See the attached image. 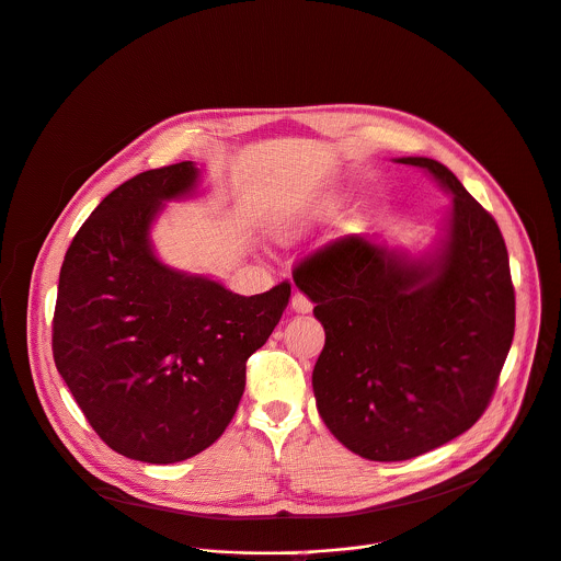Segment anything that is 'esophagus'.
<instances>
[{
	"label": "esophagus",
	"instance_id": "obj_1",
	"mask_svg": "<svg viewBox=\"0 0 561 561\" xmlns=\"http://www.w3.org/2000/svg\"><path fill=\"white\" fill-rule=\"evenodd\" d=\"M291 307H294V311H298V313H309L311 309H313V302L302 294V291H294V296H291Z\"/></svg>",
	"mask_w": 561,
	"mask_h": 561
}]
</instances>
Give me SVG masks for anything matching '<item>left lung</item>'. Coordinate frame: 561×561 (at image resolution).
<instances>
[{"instance_id":"8db88e82","label":"left lung","mask_w":561,"mask_h":561,"mask_svg":"<svg viewBox=\"0 0 561 561\" xmlns=\"http://www.w3.org/2000/svg\"><path fill=\"white\" fill-rule=\"evenodd\" d=\"M400 163L454 192L437 259L407 261L354 234L313 250L294 272L327 335L311 378L320 417L374 462L411 460L469 431L491 404L515 333L495 218L446 165Z\"/></svg>"}]
</instances>
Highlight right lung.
<instances>
[{
  "label": "right lung",
  "mask_w": 561,
  "mask_h": 561,
  "mask_svg": "<svg viewBox=\"0 0 561 561\" xmlns=\"http://www.w3.org/2000/svg\"><path fill=\"white\" fill-rule=\"evenodd\" d=\"M192 161L112 190L75 234L57 287L53 356L94 433L130 460L172 465L211 446L245 391L248 358L278 324L289 280L239 296L161 265L148 230L194 187Z\"/></svg>",
  "instance_id": "1"
}]
</instances>
